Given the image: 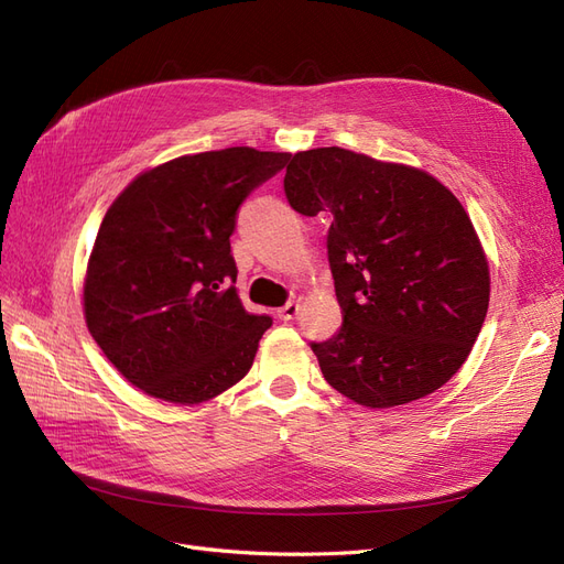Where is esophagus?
I'll return each mask as SVG.
<instances>
[{"label":"esophagus","mask_w":564,"mask_h":564,"mask_svg":"<svg viewBox=\"0 0 564 564\" xmlns=\"http://www.w3.org/2000/svg\"><path fill=\"white\" fill-rule=\"evenodd\" d=\"M299 311H301V303L289 301L286 305H282V308L278 311V315H280V319H294L299 315Z\"/></svg>","instance_id":"1"}]
</instances>
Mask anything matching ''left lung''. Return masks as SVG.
Instances as JSON below:
<instances>
[{
  "instance_id": "1",
  "label": "left lung",
  "mask_w": 564,
  "mask_h": 564,
  "mask_svg": "<svg viewBox=\"0 0 564 564\" xmlns=\"http://www.w3.org/2000/svg\"><path fill=\"white\" fill-rule=\"evenodd\" d=\"M284 193L332 214L329 268L344 324L311 344L340 395L388 409L445 386L489 305V265L466 209L431 174L346 148L296 152Z\"/></svg>"
}]
</instances>
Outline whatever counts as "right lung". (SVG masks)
<instances>
[{"mask_svg": "<svg viewBox=\"0 0 564 564\" xmlns=\"http://www.w3.org/2000/svg\"><path fill=\"white\" fill-rule=\"evenodd\" d=\"M289 152L226 148L135 176L110 204L84 278L87 327L150 398L199 404L247 377L272 319L232 286L230 235L253 187Z\"/></svg>", "mask_w": 564, "mask_h": 564, "instance_id": "1", "label": "right lung"}]
</instances>
